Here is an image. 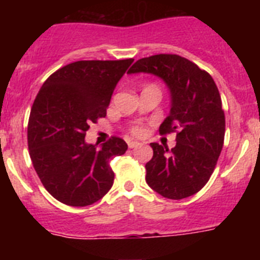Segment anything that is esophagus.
<instances>
[{
    "mask_svg": "<svg viewBox=\"0 0 260 260\" xmlns=\"http://www.w3.org/2000/svg\"><path fill=\"white\" fill-rule=\"evenodd\" d=\"M127 146H128V148H134V147L139 146V142H135V141H127Z\"/></svg>",
    "mask_w": 260,
    "mask_h": 260,
    "instance_id": "obj_1",
    "label": "esophagus"
}]
</instances>
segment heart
<instances>
[{
	"label": "heart",
	"instance_id": "obj_1",
	"mask_svg": "<svg viewBox=\"0 0 260 260\" xmlns=\"http://www.w3.org/2000/svg\"><path fill=\"white\" fill-rule=\"evenodd\" d=\"M132 132L134 133V134L139 135V134H142V133H143V128H142V126H134Z\"/></svg>",
	"mask_w": 260,
	"mask_h": 260
}]
</instances>
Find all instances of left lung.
<instances>
[{"instance_id":"obj_1","label":"left lung","mask_w":260,"mask_h":260,"mask_svg":"<svg viewBox=\"0 0 260 260\" xmlns=\"http://www.w3.org/2000/svg\"><path fill=\"white\" fill-rule=\"evenodd\" d=\"M148 73L161 78L171 91V112L160 134L176 133V146L151 143L153 156L146 164V182L164 198L197 194L210 180L222 150L225 116L212 77L177 54L138 59L128 74Z\"/></svg>"}]
</instances>
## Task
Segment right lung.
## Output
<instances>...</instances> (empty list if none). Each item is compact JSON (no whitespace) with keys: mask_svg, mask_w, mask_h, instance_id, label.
<instances>
[{"mask_svg":"<svg viewBox=\"0 0 260 260\" xmlns=\"http://www.w3.org/2000/svg\"><path fill=\"white\" fill-rule=\"evenodd\" d=\"M133 61L73 62L39 91L27 128L29 156L41 183L61 203L89 206L113 185L109 160L123 155L127 144L112 137L98 148L84 137L91 123L107 116L112 93Z\"/></svg>","mask_w":260,"mask_h":260,"instance_id":"add662e5","label":"right lung"}]
</instances>
